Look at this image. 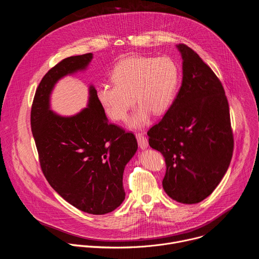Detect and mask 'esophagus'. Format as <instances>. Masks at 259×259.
I'll return each mask as SVG.
<instances>
[{
	"label": "esophagus",
	"mask_w": 259,
	"mask_h": 259,
	"mask_svg": "<svg viewBox=\"0 0 259 259\" xmlns=\"http://www.w3.org/2000/svg\"><path fill=\"white\" fill-rule=\"evenodd\" d=\"M136 138L138 145L141 150H145L147 146H149V141H147L146 137L142 133H136Z\"/></svg>",
	"instance_id": "esophagus-1"
}]
</instances>
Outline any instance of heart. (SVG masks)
<instances>
[{"mask_svg": "<svg viewBox=\"0 0 259 259\" xmlns=\"http://www.w3.org/2000/svg\"><path fill=\"white\" fill-rule=\"evenodd\" d=\"M110 78L115 85L103 84L96 90L99 103L110 119L121 121L126 118L135 99L139 105L128 124L138 128L150 121L152 113L159 116L169 109L177 88L179 70L169 57L136 56L120 61Z\"/></svg>", "mask_w": 259, "mask_h": 259, "instance_id": "1", "label": "heart"}]
</instances>
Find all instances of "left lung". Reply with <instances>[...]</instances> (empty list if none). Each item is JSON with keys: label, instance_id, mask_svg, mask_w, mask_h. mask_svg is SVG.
I'll use <instances>...</instances> for the list:
<instances>
[{"label": "left lung", "instance_id": "1", "mask_svg": "<svg viewBox=\"0 0 259 259\" xmlns=\"http://www.w3.org/2000/svg\"><path fill=\"white\" fill-rule=\"evenodd\" d=\"M176 47L182 57L181 87L147 135L152 149L165 158L166 194L182 204H197L212 194L228 171L234 137L221 82L193 49Z\"/></svg>", "mask_w": 259, "mask_h": 259}]
</instances>
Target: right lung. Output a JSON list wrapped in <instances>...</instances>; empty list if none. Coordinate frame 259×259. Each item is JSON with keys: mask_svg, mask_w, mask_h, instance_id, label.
Segmentation results:
<instances>
[{"mask_svg": "<svg viewBox=\"0 0 259 259\" xmlns=\"http://www.w3.org/2000/svg\"><path fill=\"white\" fill-rule=\"evenodd\" d=\"M92 58V53L70 56L46 73L34 94L30 125L42 171L53 190L79 210L102 215L125 200L123 173L137 140L108 123L93 85L80 113L64 117L50 108L56 83L85 70Z\"/></svg>", "mask_w": 259, "mask_h": 259, "instance_id": "1", "label": "right lung"}]
</instances>
